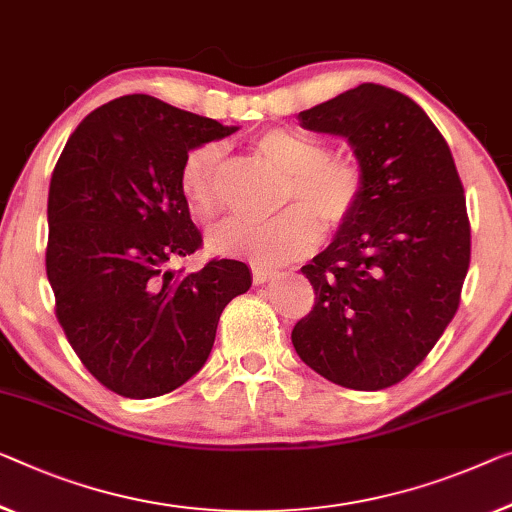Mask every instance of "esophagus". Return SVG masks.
I'll return each instance as SVG.
<instances>
[{
	"label": "esophagus",
	"instance_id": "esophagus-1",
	"mask_svg": "<svg viewBox=\"0 0 512 512\" xmlns=\"http://www.w3.org/2000/svg\"><path fill=\"white\" fill-rule=\"evenodd\" d=\"M276 276V271L273 269H264V266H253V282L255 285H264L266 280H271Z\"/></svg>",
	"mask_w": 512,
	"mask_h": 512
}]
</instances>
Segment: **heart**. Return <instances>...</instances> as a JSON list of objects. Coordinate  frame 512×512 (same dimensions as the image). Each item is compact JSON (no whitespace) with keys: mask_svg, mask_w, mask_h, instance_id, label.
<instances>
[{"mask_svg":"<svg viewBox=\"0 0 512 512\" xmlns=\"http://www.w3.org/2000/svg\"><path fill=\"white\" fill-rule=\"evenodd\" d=\"M255 149L285 172L278 204H291L266 220L227 218L207 230L213 255L243 257L273 266L308 255L319 241V220L335 230L354 216L363 200V172L352 158L329 156L322 140L294 128H269ZM223 144L207 142L186 156L179 174L181 195L190 211L209 218L220 202Z\"/></svg>","mask_w":512,"mask_h":512,"instance_id":"heart-1","label":"heart"}]
</instances>
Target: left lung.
<instances>
[{
  "label": "left lung",
  "instance_id": "obj_1",
  "mask_svg": "<svg viewBox=\"0 0 512 512\" xmlns=\"http://www.w3.org/2000/svg\"><path fill=\"white\" fill-rule=\"evenodd\" d=\"M299 121L352 144L365 188L301 269L315 305L294 326V349L333 384L381 391L430 354L460 305L471 257L460 174L444 135L395 89L365 82Z\"/></svg>",
  "mask_w": 512,
  "mask_h": 512
}]
</instances>
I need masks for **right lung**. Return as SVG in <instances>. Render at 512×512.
I'll return each instance as SVG.
<instances>
[{
    "label": "right lung",
    "instance_id": "1",
    "mask_svg": "<svg viewBox=\"0 0 512 512\" xmlns=\"http://www.w3.org/2000/svg\"><path fill=\"white\" fill-rule=\"evenodd\" d=\"M234 131L121 96L82 119L52 172L45 271L57 319L85 368L124 398H158L197 375L220 312L253 282L236 259L167 269L202 246L179 188L183 160Z\"/></svg>",
    "mask_w": 512,
    "mask_h": 512
}]
</instances>
